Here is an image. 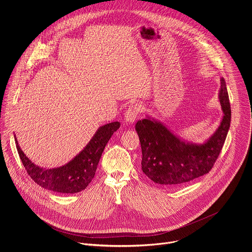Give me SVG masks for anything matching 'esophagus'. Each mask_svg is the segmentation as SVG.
Masks as SVG:
<instances>
[{
	"mask_svg": "<svg viewBox=\"0 0 252 252\" xmlns=\"http://www.w3.org/2000/svg\"><path fill=\"white\" fill-rule=\"evenodd\" d=\"M139 113H141V107H140L139 104L135 103V104L129 105V107L126 110V112L125 114L126 122L127 124H132L136 120Z\"/></svg>",
	"mask_w": 252,
	"mask_h": 252,
	"instance_id": "34e87169",
	"label": "esophagus"
}]
</instances>
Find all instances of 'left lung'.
I'll return each mask as SVG.
<instances>
[{"label": "left lung", "mask_w": 252, "mask_h": 252, "mask_svg": "<svg viewBox=\"0 0 252 252\" xmlns=\"http://www.w3.org/2000/svg\"><path fill=\"white\" fill-rule=\"evenodd\" d=\"M220 83V100L224 115L217 131L202 145L182 140L162 124L150 118L135 124L142 153L141 169L154 183L176 188L211 170L224 145L231 120L223 78Z\"/></svg>", "instance_id": "8db88e82"}]
</instances>
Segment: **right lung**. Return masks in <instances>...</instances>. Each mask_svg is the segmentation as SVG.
<instances>
[{
    "instance_id": "obj_1",
    "label": "right lung",
    "mask_w": 252,
    "mask_h": 252,
    "mask_svg": "<svg viewBox=\"0 0 252 252\" xmlns=\"http://www.w3.org/2000/svg\"><path fill=\"white\" fill-rule=\"evenodd\" d=\"M120 126V122L100 126L75 158L57 168L46 169L32 163L23 153L16 139L17 150L28 174L35 184L55 192L76 193L84 190L92 182L107 141Z\"/></svg>"
}]
</instances>
